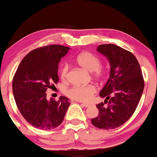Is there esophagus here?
Masks as SVG:
<instances>
[{"mask_svg": "<svg viewBox=\"0 0 157 157\" xmlns=\"http://www.w3.org/2000/svg\"><path fill=\"white\" fill-rule=\"evenodd\" d=\"M82 105H83L84 107H87L89 106H90V104H87V103H82Z\"/></svg>", "mask_w": 157, "mask_h": 157, "instance_id": "34e87169", "label": "esophagus"}]
</instances>
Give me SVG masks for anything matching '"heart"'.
Wrapping results in <instances>:
<instances>
[{
	"mask_svg": "<svg viewBox=\"0 0 157 157\" xmlns=\"http://www.w3.org/2000/svg\"><path fill=\"white\" fill-rule=\"evenodd\" d=\"M76 63L84 70L93 72V75L97 79H102L105 75V70L101 67V61L97 56L90 52H82L75 59ZM69 65L64 64L60 69V76L62 80L67 78ZM96 88L93 85H75L67 90L66 94L73 99L81 101H89L95 93Z\"/></svg>",
	"mask_w": 157,
	"mask_h": 157,
	"instance_id": "b5f03b06",
	"label": "heart"
}]
</instances>
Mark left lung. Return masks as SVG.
Returning <instances> with one entry per match:
<instances>
[{
    "instance_id": "left-lung-1",
    "label": "left lung",
    "mask_w": 157,
    "mask_h": 157,
    "mask_svg": "<svg viewBox=\"0 0 157 157\" xmlns=\"http://www.w3.org/2000/svg\"><path fill=\"white\" fill-rule=\"evenodd\" d=\"M110 63V77L100 91L105 98L96 105L97 117L91 119L92 124L100 129L110 130L125 123L138 106L143 93L145 83L140 65L133 53L111 44L98 47Z\"/></svg>"
}]
</instances>
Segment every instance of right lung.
<instances>
[{
    "instance_id": "obj_1",
    "label": "right lung",
    "mask_w": 157,
    "mask_h": 157,
    "mask_svg": "<svg viewBox=\"0 0 157 157\" xmlns=\"http://www.w3.org/2000/svg\"><path fill=\"white\" fill-rule=\"evenodd\" d=\"M70 47L52 44L33 50L21 61L12 80L17 108L27 122L36 128L51 130L61 124L69 107V98L47 100L46 91L59 82V64Z\"/></svg>"
}]
</instances>
